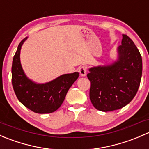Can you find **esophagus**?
I'll return each mask as SVG.
<instances>
[{
	"label": "esophagus",
	"mask_w": 149,
	"mask_h": 149,
	"mask_svg": "<svg viewBox=\"0 0 149 149\" xmlns=\"http://www.w3.org/2000/svg\"><path fill=\"white\" fill-rule=\"evenodd\" d=\"M79 72L81 76H86V68L85 66H81L79 69Z\"/></svg>",
	"instance_id": "1"
}]
</instances>
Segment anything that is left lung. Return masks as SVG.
<instances>
[{
	"mask_svg": "<svg viewBox=\"0 0 149 149\" xmlns=\"http://www.w3.org/2000/svg\"><path fill=\"white\" fill-rule=\"evenodd\" d=\"M118 58L110 65L90 68L89 97L93 106L102 112L123 108L137 93L142 76V58L133 40L123 34Z\"/></svg>",
	"mask_w": 149,
	"mask_h": 149,
	"instance_id": "1",
	"label": "left lung"
}]
</instances>
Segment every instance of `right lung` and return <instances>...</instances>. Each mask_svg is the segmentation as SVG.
Returning a JSON list of instances; mask_svg holds the SVG:
<instances>
[{
  "label": "right lung",
  "mask_w": 149,
  "mask_h": 149,
  "mask_svg": "<svg viewBox=\"0 0 149 149\" xmlns=\"http://www.w3.org/2000/svg\"><path fill=\"white\" fill-rule=\"evenodd\" d=\"M27 38L25 37L19 43L13 57L11 68L13 90L19 102L30 110L39 114L51 113L61 106L79 73L61 75L45 84H37L30 80L24 72L20 61L21 48Z\"/></svg>",
  "instance_id": "obj_1"
}]
</instances>
